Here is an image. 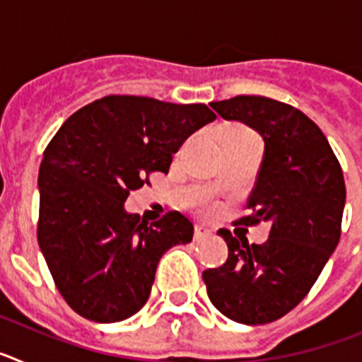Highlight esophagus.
<instances>
[{
    "label": "esophagus",
    "mask_w": 362,
    "mask_h": 362,
    "mask_svg": "<svg viewBox=\"0 0 362 362\" xmlns=\"http://www.w3.org/2000/svg\"><path fill=\"white\" fill-rule=\"evenodd\" d=\"M212 235V230L209 228V226H203V225H197L196 226V232H194V238L199 241V239H204V238H210Z\"/></svg>",
    "instance_id": "34e87169"
}]
</instances>
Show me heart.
Instances as JSON below:
<instances>
[{
    "mask_svg": "<svg viewBox=\"0 0 362 362\" xmlns=\"http://www.w3.org/2000/svg\"><path fill=\"white\" fill-rule=\"evenodd\" d=\"M246 137H257L252 130H248L246 127L241 124H232L223 134V141H232V139H246Z\"/></svg>",
    "mask_w": 362,
    "mask_h": 362,
    "instance_id": "1",
    "label": "heart"
}]
</instances>
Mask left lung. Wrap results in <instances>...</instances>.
I'll return each instance as SVG.
<instances>
[{
    "label": "left lung",
    "mask_w": 362,
    "mask_h": 362,
    "mask_svg": "<svg viewBox=\"0 0 362 362\" xmlns=\"http://www.w3.org/2000/svg\"><path fill=\"white\" fill-rule=\"evenodd\" d=\"M210 107L259 132L264 156L241 223H270L263 245L221 228L228 259L203 272L212 305L241 325H267L296 308L317 281L341 238L346 187L317 124L297 108L263 95H235Z\"/></svg>",
    "instance_id": "obj_1"
}]
</instances>
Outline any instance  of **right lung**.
Returning <instances> with one entry per match:
<instances>
[{
	"instance_id": "right-lung-1",
	"label": "right lung",
	"mask_w": 362,
	"mask_h": 362,
	"mask_svg": "<svg viewBox=\"0 0 362 362\" xmlns=\"http://www.w3.org/2000/svg\"><path fill=\"white\" fill-rule=\"evenodd\" d=\"M214 119L203 103L107 95L57 130L40 166L37 243L74 312L117 322L145 306L159 259L190 243L194 225L179 212L141 221L124 201L152 172L168 174L172 153Z\"/></svg>"
}]
</instances>
